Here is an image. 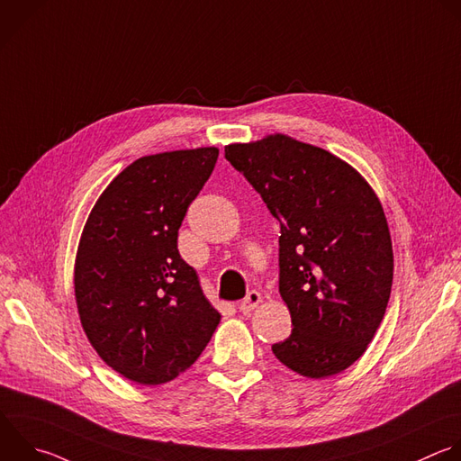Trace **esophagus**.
<instances>
[{
	"instance_id": "34e87169",
	"label": "esophagus",
	"mask_w": 461,
	"mask_h": 461,
	"mask_svg": "<svg viewBox=\"0 0 461 461\" xmlns=\"http://www.w3.org/2000/svg\"><path fill=\"white\" fill-rule=\"evenodd\" d=\"M260 302H262L260 293H258V291H249V293L246 294V298L239 303V312H240V313H251V312H255V310L258 308Z\"/></svg>"
}]
</instances>
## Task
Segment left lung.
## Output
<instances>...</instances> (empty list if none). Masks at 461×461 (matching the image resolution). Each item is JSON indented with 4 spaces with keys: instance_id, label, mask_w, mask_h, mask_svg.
Returning <instances> with one entry per match:
<instances>
[{
    "instance_id": "obj_1",
    "label": "left lung",
    "mask_w": 461,
    "mask_h": 461,
    "mask_svg": "<svg viewBox=\"0 0 461 461\" xmlns=\"http://www.w3.org/2000/svg\"><path fill=\"white\" fill-rule=\"evenodd\" d=\"M224 158L280 222L278 291L291 335L273 355L305 378L346 371L367 349L393 285V242L371 185L331 151L269 133Z\"/></svg>"
}]
</instances>
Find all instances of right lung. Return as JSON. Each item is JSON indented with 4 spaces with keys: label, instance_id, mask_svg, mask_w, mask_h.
<instances>
[{
    "label": "right lung",
    "instance_id": "1",
    "mask_svg": "<svg viewBox=\"0 0 461 461\" xmlns=\"http://www.w3.org/2000/svg\"><path fill=\"white\" fill-rule=\"evenodd\" d=\"M217 158L219 148L204 146L133 161L83 228L74 264L83 331L101 360L135 384L177 378L221 322L177 249L186 210Z\"/></svg>",
    "mask_w": 461,
    "mask_h": 461
}]
</instances>
